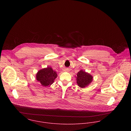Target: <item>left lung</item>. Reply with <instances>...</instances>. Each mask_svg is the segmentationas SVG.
I'll return each mask as SVG.
<instances>
[{
    "mask_svg": "<svg viewBox=\"0 0 131 131\" xmlns=\"http://www.w3.org/2000/svg\"><path fill=\"white\" fill-rule=\"evenodd\" d=\"M76 78L78 85L82 88L88 86L93 80V77L91 75L83 70H81L78 73Z\"/></svg>",
    "mask_w": 131,
    "mask_h": 131,
    "instance_id": "left-lung-1",
    "label": "left lung"
}]
</instances>
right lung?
<instances>
[{
  "label": "right lung",
  "instance_id": "add662e5",
  "mask_svg": "<svg viewBox=\"0 0 131 131\" xmlns=\"http://www.w3.org/2000/svg\"><path fill=\"white\" fill-rule=\"evenodd\" d=\"M57 77L56 71L50 67H47L40 70L36 74V79L42 86H50L52 84Z\"/></svg>",
  "mask_w": 131,
  "mask_h": 131
}]
</instances>
